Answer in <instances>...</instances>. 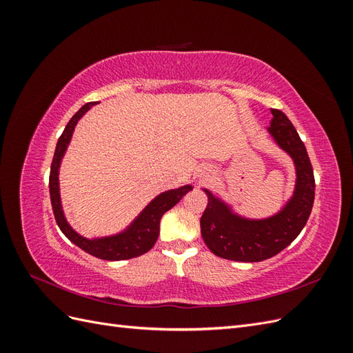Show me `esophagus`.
Segmentation results:
<instances>
[{
    "instance_id": "esophagus-1",
    "label": "esophagus",
    "mask_w": 353,
    "mask_h": 353,
    "mask_svg": "<svg viewBox=\"0 0 353 353\" xmlns=\"http://www.w3.org/2000/svg\"><path fill=\"white\" fill-rule=\"evenodd\" d=\"M208 170H209V169H208ZM201 175H203V176H209V175H212V170H209V172H203Z\"/></svg>"
}]
</instances>
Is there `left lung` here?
I'll use <instances>...</instances> for the list:
<instances>
[{
    "instance_id": "left-lung-1",
    "label": "left lung",
    "mask_w": 353,
    "mask_h": 353,
    "mask_svg": "<svg viewBox=\"0 0 353 353\" xmlns=\"http://www.w3.org/2000/svg\"><path fill=\"white\" fill-rule=\"evenodd\" d=\"M270 134L292 156L297 181L292 200L275 216L262 221L243 219L210 191L205 190L209 203L200 218L201 237L213 254L237 262H261L270 259L290 244L311 215L315 199L314 169L306 147L288 117L271 109Z\"/></svg>"
}]
</instances>
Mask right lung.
I'll list each match as a JSON object with an SVG mask.
<instances>
[{
    "mask_svg": "<svg viewBox=\"0 0 353 353\" xmlns=\"http://www.w3.org/2000/svg\"><path fill=\"white\" fill-rule=\"evenodd\" d=\"M95 103H87L85 105L72 116V119L66 125L65 131L60 135L54 157H52L51 169H50V199H51V206L52 213H54V218L61 232L73 243L77 244L79 249L87 252L95 258L103 259V261H123V259H132L137 256H141L150 250L159 237V227H160V219H162L163 213L169 209H172L176 203L183 199L188 191L191 190V185H184L176 190H169L165 191L160 196H157L150 205H148L140 216H138L132 225L128 228L125 232L119 234V236L108 237V239H100V240H87L81 237L79 234L74 232L69 223L66 222L65 216H63L61 206H60V196H59V166L60 160L66 152V147L72 138V132L74 130V125L79 121V117L88 112L90 108H92Z\"/></svg>",
    "mask_w": 353,
    "mask_h": 353,
    "instance_id": "add662e5",
    "label": "right lung"
}]
</instances>
